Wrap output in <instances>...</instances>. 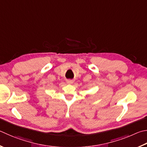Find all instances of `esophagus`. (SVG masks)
<instances>
[{"instance_id":"esophagus-1","label":"esophagus","mask_w":147,"mask_h":147,"mask_svg":"<svg viewBox=\"0 0 147 147\" xmlns=\"http://www.w3.org/2000/svg\"><path fill=\"white\" fill-rule=\"evenodd\" d=\"M67 82V84H72V83H73V82L71 80H68Z\"/></svg>"}]
</instances>
